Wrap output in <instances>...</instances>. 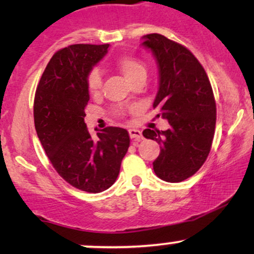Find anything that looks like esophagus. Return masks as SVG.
<instances>
[{"label": "esophagus", "instance_id": "obj_1", "mask_svg": "<svg viewBox=\"0 0 254 254\" xmlns=\"http://www.w3.org/2000/svg\"><path fill=\"white\" fill-rule=\"evenodd\" d=\"M129 135L132 139H136V141H139V139L143 138V136H142V132L139 130L137 129H130L129 130Z\"/></svg>", "mask_w": 254, "mask_h": 254}]
</instances>
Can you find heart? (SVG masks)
<instances>
[{
  "instance_id": "1",
  "label": "heart",
  "mask_w": 254,
  "mask_h": 254,
  "mask_svg": "<svg viewBox=\"0 0 254 254\" xmlns=\"http://www.w3.org/2000/svg\"><path fill=\"white\" fill-rule=\"evenodd\" d=\"M115 66L132 84L141 80V78H145V76H147V68H145L144 63L139 58L131 56V55H124V56L119 57L116 61ZM87 87H88V92L92 95H98L100 93L101 87H103V76H101L100 70L92 69L88 72ZM113 112L117 116L124 115V111L121 107H116Z\"/></svg>"
}]
</instances>
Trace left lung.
I'll return each mask as SVG.
<instances>
[{"mask_svg": "<svg viewBox=\"0 0 254 254\" xmlns=\"http://www.w3.org/2000/svg\"><path fill=\"white\" fill-rule=\"evenodd\" d=\"M159 66V90L153 107L170 123L166 131L145 129L143 136L160 144L153 162L160 179L180 183L193 176L210 153L216 125V103L208 75L182 44L159 33L144 36Z\"/></svg>", "mask_w": 254, "mask_h": 254, "instance_id": "obj_1", "label": "left lung"}]
</instances>
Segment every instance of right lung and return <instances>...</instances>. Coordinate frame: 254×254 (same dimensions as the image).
<instances>
[{
  "label": "right lung",
  "mask_w": 254,
  "mask_h": 254,
  "mask_svg": "<svg viewBox=\"0 0 254 254\" xmlns=\"http://www.w3.org/2000/svg\"><path fill=\"white\" fill-rule=\"evenodd\" d=\"M109 44H74L46 65L34 95V127L54 168L71 186L90 193L113 185L130 145L125 129L107 127L90 136L84 123L87 76Z\"/></svg>",
  "instance_id": "right-lung-1"
}]
</instances>
